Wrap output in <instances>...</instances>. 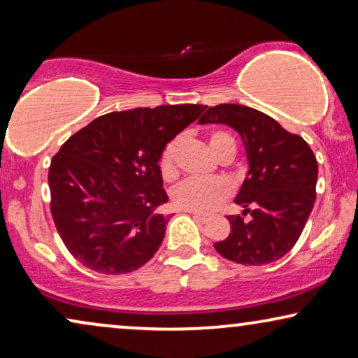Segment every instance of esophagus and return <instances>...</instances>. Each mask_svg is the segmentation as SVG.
Instances as JSON below:
<instances>
[{"mask_svg":"<svg viewBox=\"0 0 358 358\" xmlns=\"http://www.w3.org/2000/svg\"><path fill=\"white\" fill-rule=\"evenodd\" d=\"M189 213L192 215L195 222H199V223H205V222H207V217H205V215H202V213H197V212H189Z\"/></svg>","mask_w":358,"mask_h":358,"instance_id":"34e87169","label":"esophagus"}]
</instances>
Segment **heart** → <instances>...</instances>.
<instances>
[{
  "label": "heart",
  "instance_id": "obj_1",
  "mask_svg": "<svg viewBox=\"0 0 358 358\" xmlns=\"http://www.w3.org/2000/svg\"><path fill=\"white\" fill-rule=\"evenodd\" d=\"M227 141H233L231 136L223 134V131H215L210 136V146L213 153H217L220 146ZM180 145V138L171 140L164 146L163 153L159 158V169L164 179H173L178 168H176V159H178V150ZM231 194V185L223 179H185L176 185L171 192L176 207L187 210V212L197 213H210L218 208L224 200Z\"/></svg>",
  "mask_w": 358,
  "mask_h": 358
}]
</instances>
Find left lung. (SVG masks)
Wrapping results in <instances>:
<instances>
[{
    "label": "left lung",
    "mask_w": 358,
    "mask_h": 358,
    "mask_svg": "<svg viewBox=\"0 0 358 358\" xmlns=\"http://www.w3.org/2000/svg\"><path fill=\"white\" fill-rule=\"evenodd\" d=\"M199 124H223L241 136L248 174L229 215L231 233L215 243L218 254L244 266H264L285 256L300 238L316 199L317 161L300 135L262 112L241 104L208 107ZM252 218H243L245 213Z\"/></svg>",
    "instance_id": "obj_1"
}]
</instances>
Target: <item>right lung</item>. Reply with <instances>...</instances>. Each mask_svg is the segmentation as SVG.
I'll return each instance as SVG.
<instances>
[{
  "mask_svg": "<svg viewBox=\"0 0 358 358\" xmlns=\"http://www.w3.org/2000/svg\"><path fill=\"white\" fill-rule=\"evenodd\" d=\"M205 106L110 112L70 136L48 169L53 222L71 256L91 271L119 275L158 251L169 215L159 158Z\"/></svg>",
  "mask_w": 358,
  "mask_h": 358,
  "instance_id": "right-lung-1",
  "label": "right lung"
}]
</instances>
